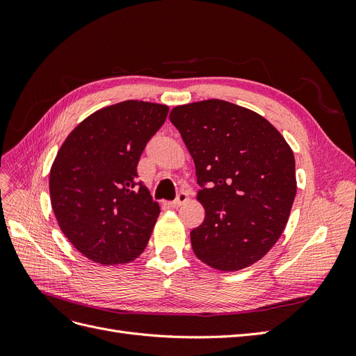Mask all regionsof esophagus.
<instances>
[{"label": "esophagus", "mask_w": 356, "mask_h": 356, "mask_svg": "<svg viewBox=\"0 0 356 356\" xmlns=\"http://www.w3.org/2000/svg\"><path fill=\"white\" fill-rule=\"evenodd\" d=\"M187 200H188V191H186V190H181V191L178 193L177 199L170 202V207H172V208H178V207H181L182 203H186Z\"/></svg>", "instance_id": "obj_1"}]
</instances>
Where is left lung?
Segmentation results:
<instances>
[{
	"instance_id": "8db88e82",
	"label": "left lung",
	"mask_w": 356,
	"mask_h": 356,
	"mask_svg": "<svg viewBox=\"0 0 356 356\" xmlns=\"http://www.w3.org/2000/svg\"><path fill=\"white\" fill-rule=\"evenodd\" d=\"M169 120L195 160L204 220L190 233L196 257L241 270L281 238L296 197V160L264 117L221 99L175 106Z\"/></svg>"
}]
</instances>
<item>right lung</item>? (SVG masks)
I'll list each match as a JSON object with an SVG mask.
<instances>
[{"mask_svg":"<svg viewBox=\"0 0 356 356\" xmlns=\"http://www.w3.org/2000/svg\"><path fill=\"white\" fill-rule=\"evenodd\" d=\"M169 108L143 101L106 106L62 144L50 170L51 208L77 250L99 264L135 260L160 213L138 181V161Z\"/></svg>","mask_w":356,"mask_h":356,"instance_id":"1","label":"right lung"}]
</instances>
